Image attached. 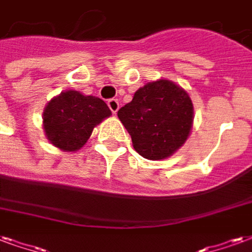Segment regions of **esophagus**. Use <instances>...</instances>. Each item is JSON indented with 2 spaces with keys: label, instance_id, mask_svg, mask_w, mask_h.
<instances>
[{
  "label": "esophagus",
  "instance_id": "obj_1",
  "mask_svg": "<svg viewBox=\"0 0 252 252\" xmlns=\"http://www.w3.org/2000/svg\"><path fill=\"white\" fill-rule=\"evenodd\" d=\"M107 106H109V109H110V110L115 114V113H117V111H118V109H119L118 99H115V98H111V99H109V101H107Z\"/></svg>",
  "mask_w": 252,
  "mask_h": 252
}]
</instances>
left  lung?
Listing matches in <instances>:
<instances>
[{
  "instance_id": "left-lung-1",
  "label": "left lung",
  "mask_w": 252,
  "mask_h": 252,
  "mask_svg": "<svg viewBox=\"0 0 252 252\" xmlns=\"http://www.w3.org/2000/svg\"><path fill=\"white\" fill-rule=\"evenodd\" d=\"M192 114L189 94L167 79L145 85L118 110L135 151L153 160L167 158L186 142Z\"/></svg>"
}]
</instances>
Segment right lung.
<instances>
[{
  "label": "right lung",
  "instance_id": "obj_1",
  "mask_svg": "<svg viewBox=\"0 0 252 252\" xmlns=\"http://www.w3.org/2000/svg\"><path fill=\"white\" fill-rule=\"evenodd\" d=\"M110 114V109L101 98L69 90L47 103L43 111V128L54 146L75 151L86 143L94 126Z\"/></svg>",
  "mask_w": 252,
  "mask_h": 252
}]
</instances>
